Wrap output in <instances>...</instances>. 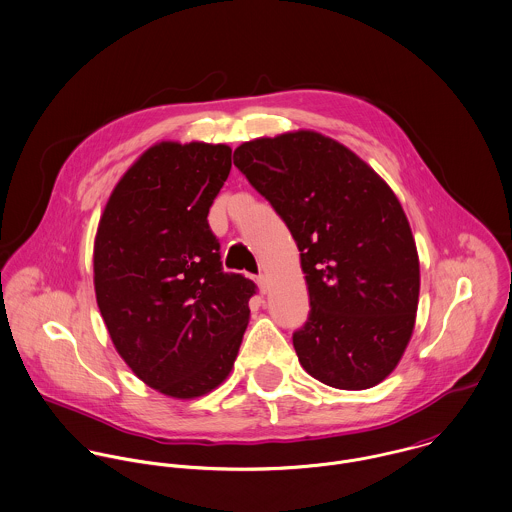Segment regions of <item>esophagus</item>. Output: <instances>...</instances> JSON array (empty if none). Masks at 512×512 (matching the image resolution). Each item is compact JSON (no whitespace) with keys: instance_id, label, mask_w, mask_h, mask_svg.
Wrapping results in <instances>:
<instances>
[{"instance_id":"esophagus-1","label":"esophagus","mask_w":512,"mask_h":512,"mask_svg":"<svg viewBox=\"0 0 512 512\" xmlns=\"http://www.w3.org/2000/svg\"><path fill=\"white\" fill-rule=\"evenodd\" d=\"M255 283L259 286V292H261V294H267V292H269V281H267L265 275H259Z\"/></svg>"}]
</instances>
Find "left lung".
I'll return each mask as SVG.
<instances>
[{"mask_svg":"<svg viewBox=\"0 0 512 512\" xmlns=\"http://www.w3.org/2000/svg\"><path fill=\"white\" fill-rule=\"evenodd\" d=\"M235 167L290 229L310 296L292 343L320 383L385 381L414 332L420 261L393 188L340 141L312 129L241 143Z\"/></svg>","mask_w":512,"mask_h":512,"instance_id":"obj_1","label":"left lung"}]
</instances>
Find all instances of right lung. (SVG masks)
I'll list each match as a JSON object with an SVG mask.
<instances>
[{
    "instance_id": "right-lung-1",
    "label": "right lung",
    "mask_w": 512,
    "mask_h": 512,
    "mask_svg": "<svg viewBox=\"0 0 512 512\" xmlns=\"http://www.w3.org/2000/svg\"><path fill=\"white\" fill-rule=\"evenodd\" d=\"M231 147L159 141L123 172L94 239V290L115 351L147 387L190 400L231 373L255 284L224 273L208 212Z\"/></svg>"
}]
</instances>
